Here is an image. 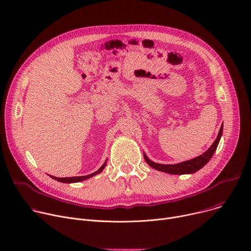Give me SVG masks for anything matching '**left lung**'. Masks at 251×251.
Masks as SVG:
<instances>
[{"label":"left lung","mask_w":251,"mask_h":251,"mask_svg":"<svg viewBox=\"0 0 251 251\" xmlns=\"http://www.w3.org/2000/svg\"><path fill=\"white\" fill-rule=\"evenodd\" d=\"M222 133H223V125L220 128L217 139L214 141L212 146H210V148L205 152H203L202 154L199 155L197 157H194V159H192V160L174 164V165H163V164H157V163L151 161L148 157V155L143 152L144 160H146V162L151 168H153L157 171H161V172H165V173L172 174V175L193 174V173L197 172L199 170H201L202 167H204L208 163V161L212 159L213 154L215 153V151L218 148V144L222 137Z\"/></svg>","instance_id":"8db88e82"}]
</instances>
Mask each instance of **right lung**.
<instances>
[{
  "label": "right lung",
  "mask_w": 251,
  "mask_h": 251,
  "mask_svg": "<svg viewBox=\"0 0 251 251\" xmlns=\"http://www.w3.org/2000/svg\"><path fill=\"white\" fill-rule=\"evenodd\" d=\"M107 161H108V159L104 161V163L102 164V166H101L98 171H96L95 173L89 174V175H86V176L68 177V178H58V177H55V176H50V178H52V179L57 180V181H59V182H62V183H77V182H80V181H84V180H86V179H89V178H91V177H94V176H96V175H98V174L101 173V171L104 169L105 165H107Z\"/></svg>",
  "instance_id": "obj_1"
}]
</instances>
